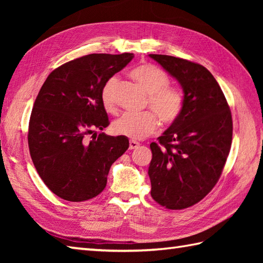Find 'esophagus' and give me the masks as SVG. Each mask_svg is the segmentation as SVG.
<instances>
[{
    "instance_id": "34e87169",
    "label": "esophagus",
    "mask_w": 263,
    "mask_h": 263,
    "mask_svg": "<svg viewBox=\"0 0 263 263\" xmlns=\"http://www.w3.org/2000/svg\"><path fill=\"white\" fill-rule=\"evenodd\" d=\"M139 146H140V143L135 141V140H130V143H128V148H130L131 150L137 149Z\"/></svg>"
}]
</instances>
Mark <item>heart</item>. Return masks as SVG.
Listing matches in <instances>:
<instances>
[{"label":"heart","mask_w":263,"mask_h":263,"mask_svg":"<svg viewBox=\"0 0 263 263\" xmlns=\"http://www.w3.org/2000/svg\"><path fill=\"white\" fill-rule=\"evenodd\" d=\"M133 80H136L148 93L147 106L154 111H144L142 114L126 113L117 119L113 125L114 135L125 137L131 140H142L157 132L159 120L164 125L175 123L184 109V95L176 88L170 87V78L165 72L154 64H142L130 72ZM116 77H111L106 81L102 90L100 99L104 108L107 111L116 109L115 87Z\"/></svg>","instance_id":"heart-1"}]
</instances>
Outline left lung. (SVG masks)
<instances>
[{"label":"left lung","instance_id":"1","mask_svg":"<svg viewBox=\"0 0 263 263\" xmlns=\"http://www.w3.org/2000/svg\"><path fill=\"white\" fill-rule=\"evenodd\" d=\"M149 57L175 78L184 92L180 119L158 143H150L148 170L153 199L167 209L180 210L198 203L219 180L232 146V113L204 66L170 55Z\"/></svg>","mask_w":263,"mask_h":263}]
</instances>
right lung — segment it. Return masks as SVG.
<instances>
[{"label":"right lung","instance_id":"obj_1","mask_svg":"<svg viewBox=\"0 0 263 263\" xmlns=\"http://www.w3.org/2000/svg\"><path fill=\"white\" fill-rule=\"evenodd\" d=\"M133 57L89 54L72 60L52 71L39 90L28 146L39 176L61 199L81 202L97 197L111 164L127 150V138L95 131L109 124L100 99L103 85Z\"/></svg>","mask_w":263,"mask_h":263}]
</instances>
